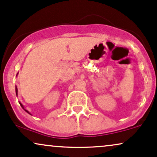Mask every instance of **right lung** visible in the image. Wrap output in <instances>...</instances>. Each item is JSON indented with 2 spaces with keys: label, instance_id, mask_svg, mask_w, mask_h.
<instances>
[{
  "label": "right lung",
  "instance_id": "right-lung-1",
  "mask_svg": "<svg viewBox=\"0 0 157 157\" xmlns=\"http://www.w3.org/2000/svg\"><path fill=\"white\" fill-rule=\"evenodd\" d=\"M15 91H16V95H17V86H16V87H15ZM19 103H20V106H22V108H23V109H24V110H25V112H28V113H29V114H30V112H29V111H27V110H26V109H24V106H23V104H21V103H20V102H19ZM30 115H31V114H30Z\"/></svg>",
  "mask_w": 157,
  "mask_h": 157
}]
</instances>
